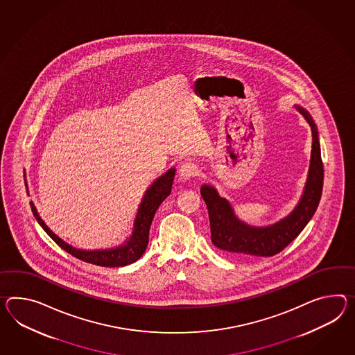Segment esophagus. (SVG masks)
Masks as SVG:
<instances>
[{"label": "esophagus", "mask_w": 355, "mask_h": 355, "mask_svg": "<svg viewBox=\"0 0 355 355\" xmlns=\"http://www.w3.org/2000/svg\"><path fill=\"white\" fill-rule=\"evenodd\" d=\"M195 174H196V166H195V164H192V163H189V162L183 163L178 168V177H180V180H182V181L190 180Z\"/></svg>", "instance_id": "obj_1"}]
</instances>
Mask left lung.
I'll return each mask as SVG.
<instances>
[{
  "label": "left lung",
  "mask_w": 355,
  "mask_h": 355,
  "mask_svg": "<svg viewBox=\"0 0 355 355\" xmlns=\"http://www.w3.org/2000/svg\"><path fill=\"white\" fill-rule=\"evenodd\" d=\"M309 123L313 136L311 166L303 196L288 216L275 225L252 227L240 220L231 204L219 196L214 187L204 184L201 196L208 207L211 242L218 249L234 257H273L299 236L318 208L323 189V163L318 130L311 114L295 105Z\"/></svg>",
  "instance_id": "obj_1"
}]
</instances>
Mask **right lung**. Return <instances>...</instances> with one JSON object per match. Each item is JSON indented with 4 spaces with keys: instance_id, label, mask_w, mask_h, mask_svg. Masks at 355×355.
<instances>
[{
    "instance_id": "1",
    "label": "right lung",
    "mask_w": 355,
    "mask_h": 355,
    "mask_svg": "<svg viewBox=\"0 0 355 355\" xmlns=\"http://www.w3.org/2000/svg\"><path fill=\"white\" fill-rule=\"evenodd\" d=\"M174 174L175 169L172 168L166 173L159 177L148 189H147L142 201L139 204L137 216L135 219L133 231L130 239L121 246H116L114 249H105V250H80L70 246L69 243L62 241L59 236L52 232L51 230L44 225V220L38 214L35 204L31 201L32 213L35 216L37 222L44 228V232L56 242L61 249L71 254L77 259L83 260L86 263H91L95 266L101 267H124L135 263L139 260L142 254L145 252L148 243V232L150 225L153 223V219L155 216L156 210L160 207V204L164 201L172 191ZM28 186V184H26Z\"/></svg>"
}]
</instances>
